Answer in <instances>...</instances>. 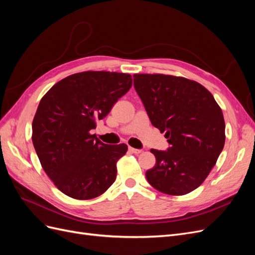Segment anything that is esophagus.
Returning a JSON list of instances; mask_svg holds the SVG:
<instances>
[{"label": "esophagus", "instance_id": "obj_1", "mask_svg": "<svg viewBox=\"0 0 255 255\" xmlns=\"http://www.w3.org/2000/svg\"><path fill=\"white\" fill-rule=\"evenodd\" d=\"M128 151H129L130 153H134V154H140V153L142 152V150H140V149H135V148H132V146H129Z\"/></svg>", "mask_w": 255, "mask_h": 255}]
</instances>
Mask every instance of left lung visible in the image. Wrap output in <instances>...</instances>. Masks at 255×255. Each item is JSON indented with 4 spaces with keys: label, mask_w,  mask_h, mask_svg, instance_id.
Here are the masks:
<instances>
[{
    "label": "left lung",
    "mask_w": 255,
    "mask_h": 255,
    "mask_svg": "<svg viewBox=\"0 0 255 255\" xmlns=\"http://www.w3.org/2000/svg\"><path fill=\"white\" fill-rule=\"evenodd\" d=\"M134 87L152 125L166 133L167 151L152 149L156 164L145 172L160 192L182 196L210 174L226 141L222 111L201 84L165 74H134Z\"/></svg>",
    "instance_id": "left-lung-1"
}]
</instances>
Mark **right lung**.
I'll return each mask as SVG.
<instances>
[{
	"label": "right lung",
	"instance_id": "1",
	"mask_svg": "<svg viewBox=\"0 0 255 255\" xmlns=\"http://www.w3.org/2000/svg\"><path fill=\"white\" fill-rule=\"evenodd\" d=\"M130 87L129 74L86 71L59 81L41 99L33 144L43 170L65 195L94 199L115 182L116 164L128 145L103 143L90 130Z\"/></svg>",
	"mask_w": 255,
	"mask_h": 255
}]
</instances>
